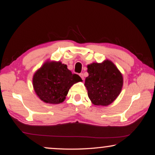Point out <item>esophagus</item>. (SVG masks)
<instances>
[{
  "label": "esophagus",
  "mask_w": 155,
  "mask_h": 155,
  "mask_svg": "<svg viewBox=\"0 0 155 155\" xmlns=\"http://www.w3.org/2000/svg\"><path fill=\"white\" fill-rule=\"evenodd\" d=\"M79 76H80V77H81V78H82V79H84V75H83V73H81V74H79Z\"/></svg>",
  "instance_id": "esophagus-1"
}]
</instances>
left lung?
Listing matches in <instances>:
<instances>
[{"label": "left lung", "mask_w": 155, "mask_h": 155, "mask_svg": "<svg viewBox=\"0 0 155 155\" xmlns=\"http://www.w3.org/2000/svg\"><path fill=\"white\" fill-rule=\"evenodd\" d=\"M89 76L84 86L88 97L95 105L107 106L116 99L123 87V76L111 60L87 65Z\"/></svg>", "instance_id": "8db88e82"}]
</instances>
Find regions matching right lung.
Returning <instances> with one entry per match:
<instances>
[{
	"mask_svg": "<svg viewBox=\"0 0 155 155\" xmlns=\"http://www.w3.org/2000/svg\"><path fill=\"white\" fill-rule=\"evenodd\" d=\"M82 81L78 74H72L67 65L60 61L47 60L33 76V87L42 101L58 104L66 99L74 84Z\"/></svg>",
	"mask_w": 155,
	"mask_h": 155,
	"instance_id": "1",
	"label": "right lung"
}]
</instances>
